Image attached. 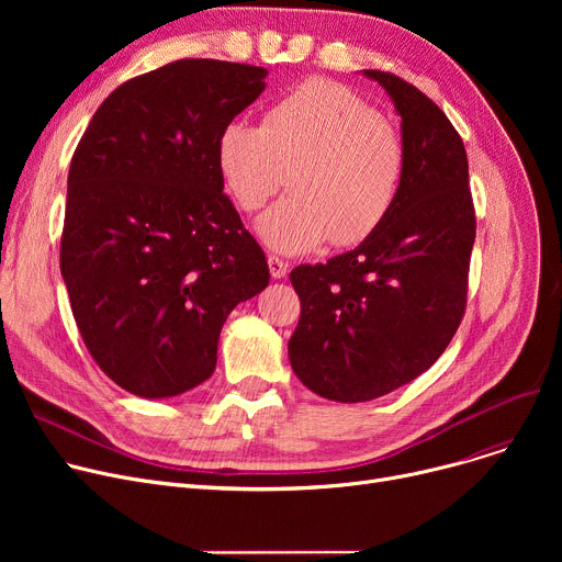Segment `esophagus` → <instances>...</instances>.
<instances>
[{"label":"esophagus","mask_w":562,"mask_h":562,"mask_svg":"<svg viewBox=\"0 0 562 562\" xmlns=\"http://www.w3.org/2000/svg\"><path fill=\"white\" fill-rule=\"evenodd\" d=\"M269 269H271V276L280 280V278L286 276L289 263L282 257H278V255H269Z\"/></svg>","instance_id":"obj_1"}]
</instances>
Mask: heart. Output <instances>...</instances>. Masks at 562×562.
Segmentation results:
<instances>
[{
  "instance_id": "obj_1",
  "label": "heart",
  "mask_w": 562,
  "mask_h": 562,
  "mask_svg": "<svg viewBox=\"0 0 562 562\" xmlns=\"http://www.w3.org/2000/svg\"><path fill=\"white\" fill-rule=\"evenodd\" d=\"M221 180L255 214L286 182L293 193L257 229L280 252L333 239L367 241L390 218L407 177L403 132L348 86L310 79L263 113V125L229 121L216 138Z\"/></svg>"
}]
</instances>
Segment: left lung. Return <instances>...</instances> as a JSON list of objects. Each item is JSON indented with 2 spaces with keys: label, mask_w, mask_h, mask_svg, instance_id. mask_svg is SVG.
Returning a JSON list of instances; mask_svg holds the SVG:
<instances>
[{
  "label": "left lung",
  "mask_w": 562,
  "mask_h": 562,
  "mask_svg": "<svg viewBox=\"0 0 562 562\" xmlns=\"http://www.w3.org/2000/svg\"><path fill=\"white\" fill-rule=\"evenodd\" d=\"M364 75L401 115V198L356 250L289 276L301 299L291 369L314 394L339 403L385 396L437 362L467 310L476 239L464 143L445 111L392 72Z\"/></svg>",
  "instance_id": "8db88e82"
}]
</instances>
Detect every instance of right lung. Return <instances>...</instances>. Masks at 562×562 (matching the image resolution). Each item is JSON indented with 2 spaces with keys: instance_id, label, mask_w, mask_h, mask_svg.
Masks as SVG:
<instances>
[{
  "instance_id": "obj_1",
  "label": "right lung",
  "mask_w": 562,
  "mask_h": 562,
  "mask_svg": "<svg viewBox=\"0 0 562 562\" xmlns=\"http://www.w3.org/2000/svg\"><path fill=\"white\" fill-rule=\"evenodd\" d=\"M263 77L216 58L138 75L100 104L72 155L61 273L88 352L130 394L198 387L227 314L269 284L216 166L221 130Z\"/></svg>"
}]
</instances>
